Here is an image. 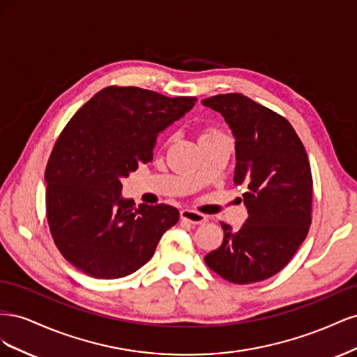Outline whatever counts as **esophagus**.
<instances>
[{
  "label": "esophagus",
  "mask_w": 357,
  "mask_h": 357,
  "mask_svg": "<svg viewBox=\"0 0 357 357\" xmlns=\"http://www.w3.org/2000/svg\"><path fill=\"white\" fill-rule=\"evenodd\" d=\"M180 218L183 220L192 223V225H202V223L207 222V215L202 214V213H198V211L189 210V208H183L180 211Z\"/></svg>",
  "instance_id": "1"
}]
</instances>
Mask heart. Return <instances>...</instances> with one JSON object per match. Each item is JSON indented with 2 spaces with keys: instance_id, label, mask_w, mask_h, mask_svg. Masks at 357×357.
<instances>
[{
  "instance_id": "obj_1",
  "label": "heart",
  "mask_w": 357,
  "mask_h": 357,
  "mask_svg": "<svg viewBox=\"0 0 357 357\" xmlns=\"http://www.w3.org/2000/svg\"><path fill=\"white\" fill-rule=\"evenodd\" d=\"M211 132H214V131H205V134H211ZM205 134H204V135H205Z\"/></svg>"
}]
</instances>
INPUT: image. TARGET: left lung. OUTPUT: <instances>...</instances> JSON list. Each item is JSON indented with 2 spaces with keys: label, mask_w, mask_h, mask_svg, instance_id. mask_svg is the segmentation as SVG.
I'll return each mask as SVG.
<instances>
[{
  "label": "left lung",
  "mask_w": 357,
  "mask_h": 357,
  "mask_svg": "<svg viewBox=\"0 0 357 357\" xmlns=\"http://www.w3.org/2000/svg\"><path fill=\"white\" fill-rule=\"evenodd\" d=\"M219 112L235 138V185H243L248 218L238 231L220 223L223 243L204 257L235 284L262 282L289 264L311 225L312 177L304 144L283 116L223 93L202 100Z\"/></svg>",
  "instance_id": "8db88e82"
}]
</instances>
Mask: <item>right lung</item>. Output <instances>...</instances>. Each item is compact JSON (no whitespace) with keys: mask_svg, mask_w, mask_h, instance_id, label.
Wrapping results in <instances>:
<instances>
[{"mask_svg":"<svg viewBox=\"0 0 357 357\" xmlns=\"http://www.w3.org/2000/svg\"><path fill=\"white\" fill-rule=\"evenodd\" d=\"M195 96L168 98L135 86H109L63 128L45 180L50 234L67 261L93 278H121L152 259L178 210L135 207L122 178L153 158L158 134L185 116Z\"/></svg>","mask_w":357,"mask_h":357,"instance_id":"1","label":"right lung"}]
</instances>
